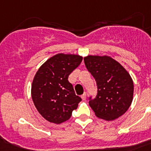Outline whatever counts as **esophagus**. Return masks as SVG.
Returning a JSON list of instances; mask_svg holds the SVG:
<instances>
[{
	"label": "esophagus",
	"mask_w": 151,
	"mask_h": 151,
	"mask_svg": "<svg viewBox=\"0 0 151 151\" xmlns=\"http://www.w3.org/2000/svg\"><path fill=\"white\" fill-rule=\"evenodd\" d=\"M81 99H82V100H84V101H85V100H86V99H87L86 93H84V94L81 95Z\"/></svg>",
	"instance_id": "obj_1"
}]
</instances>
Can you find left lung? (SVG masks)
Here are the masks:
<instances>
[{
  "mask_svg": "<svg viewBox=\"0 0 151 151\" xmlns=\"http://www.w3.org/2000/svg\"><path fill=\"white\" fill-rule=\"evenodd\" d=\"M88 70L95 79L98 93L90 97L89 105L95 116L111 121L122 116L133 98V82L129 73L109 56H88L84 58Z\"/></svg>",
  "mask_w": 151,
  "mask_h": 151,
  "instance_id": "obj_1",
  "label": "left lung"
}]
</instances>
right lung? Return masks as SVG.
<instances>
[{
	"label": "right lung",
	"instance_id": "right-lung-1",
	"mask_svg": "<svg viewBox=\"0 0 151 151\" xmlns=\"http://www.w3.org/2000/svg\"><path fill=\"white\" fill-rule=\"evenodd\" d=\"M79 55L58 53L39 68L32 84V99L45 119L60 124L70 118L81 101L68 77L81 64Z\"/></svg>",
	"mask_w": 151,
	"mask_h": 151
}]
</instances>
